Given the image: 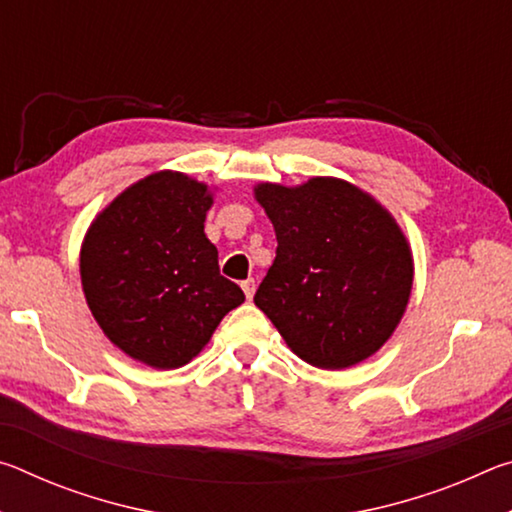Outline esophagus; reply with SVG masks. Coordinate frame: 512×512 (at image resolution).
Wrapping results in <instances>:
<instances>
[{"label":"esophagus","mask_w":512,"mask_h":512,"mask_svg":"<svg viewBox=\"0 0 512 512\" xmlns=\"http://www.w3.org/2000/svg\"><path fill=\"white\" fill-rule=\"evenodd\" d=\"M241 289H244L248 300H253V296H255V280H253V277H248V280L241 282Z\"/></svg>","instance_id":"1"}]
</instances>
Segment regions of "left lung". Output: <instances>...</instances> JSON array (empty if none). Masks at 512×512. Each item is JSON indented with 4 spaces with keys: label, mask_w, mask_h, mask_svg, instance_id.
Instances as JSON below:
<instances>
[{
    "label": "left lung",
    "mask_w": 512,
    "mask_h": 512,
    "mask_svg": "<svg viewBox=\"0 0 512 512\" xmlns=\"http://www.w3.org/2000/svg\"><path fill=\"white\" fill-rule=\"evenodd\" d=\"M255 198L277 237L255 305L311 366L343 370L375 354L413 287L411 246L391 212L327 176L298 187L259 183Z\"/></svg>",
    "instance_id": "1"
}]
</instances>
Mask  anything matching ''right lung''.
Listing matches in <instances>:
<instances>
[{
	"mask_svg": "<svg viewBox=\"0 0 512 512\" xmlns=\"http://www.w3.org/2000/svg\"><path fill=\"white\" fill-rule=\"evenodd\" d=\"M212 196L180 171L151 173L99 212L83 239L81 284L94 320L151 368L192 361L246 300L205 237Z\"/></svg>",
	"mask_w": 512,
	"mask_h": 512,
	"instance_id": "1",
	"label": "right lung"
}]
</instances>
